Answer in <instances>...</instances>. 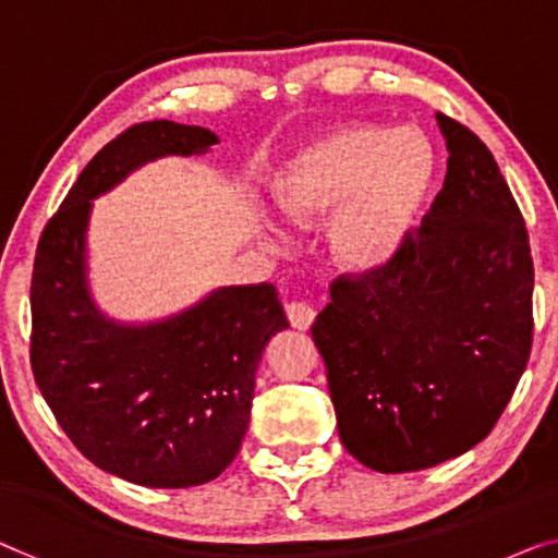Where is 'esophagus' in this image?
Segmentation results:
<instances>
[{"label": "esophagus", "instance_id": "34e87169", "mask_svg": "<svg viewBox=\"0 0 558 558\" xmlns=\"http://www.w3.org/2000/svg\"><path fill=\"white\" fill-rule=\"evenodd\" d=\"M286 313H288V320L290 326L298 328V330H307L313 326L315 320V307L305 301H293L286 305Z\"/></svg>", "mask_w": 558, "mask_h": 558}]
</instances>
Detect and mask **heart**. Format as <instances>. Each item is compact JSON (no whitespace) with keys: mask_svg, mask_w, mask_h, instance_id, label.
<instances>
[{"mask_svg":"<svg viewBox=\"0 0 558 558\" xmlns=\"http://www.w3.org/2000/svg\"><path fill=\"white\" fill-rule=\"evenodd\" d=\"M436 180V147L421 130L351 122L298 147L272 193L298 222L332 215L328 240L336 263L371 272L409 243Z\"/></svg>","mask_w":558,"mask_h":558,"instance_id":"obj_1","label":"heart"}]
</instances>
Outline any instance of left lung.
Returning a JSON list of instances; mask_svg holds the SVG:
<instances>
[{"instance_id": "1", "label": "left lung", "mask_w": 558, "mask_h": 558, "mask_svg": "<svg viewBox=\"0 0 558 558\" xmlns=\"http://www.w3.org/2000/svg\"><path fill=\"white\" fill-rule=\"evenodd\" d=\"M444 190L384 268L338 278L313 323L338 434L380 473L430 469L484 440L529 363L534 260L488 147L446 114Z\"/></svg>"}]
</instances>
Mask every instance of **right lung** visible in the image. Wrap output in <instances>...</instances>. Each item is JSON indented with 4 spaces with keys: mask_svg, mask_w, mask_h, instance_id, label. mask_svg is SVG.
Wrapping results in <instances>:
<instances>
[{
    "mask_svg": "<svg viewBox=\"0 0 558 558\" xmlns=\"http://www.w3.org/2000/svg\"><path fill=\"white\" fill-rule=\"evenodd\" d=\"M218 143L197 124H135L80 172L37 245L35 380L82 456L130 484L187 488L218 478L251 423L265 345L288 328L270 282L218 288L149 323L110 318L89 288L93 199L147 162L205 155Z\"/></svg>",
    "mask_w": 558,
    "mask_h": 558,
    "instance_id": "add662e5",
    "label": "right lung"
}]
</instances>
